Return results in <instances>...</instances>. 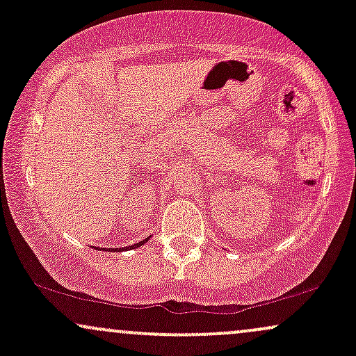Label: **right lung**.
<instances>
[{
    "instance_id": "right-lung-1",
    "label": "right lung",
    "mask_w": 356,
    "mask_h": 356,
    "mask_svg": "<svg viewBox=\"0 0 356 356\" xmlns=\"http://www.w3.org/2000/svg\"><path fill=\"white\" fill-rule=\"evenodd\" d=\"M150 239V236H149V238H145L144 241H140V243H137V244H132V246H125V248H120V249H108V248H105L104 249V251H108V252H120V251H130V249H136V248H140L142 246V244H145L147 243V241H149ZM97 249H99V248H97Z\"/></svg>"
}]
</instances>
